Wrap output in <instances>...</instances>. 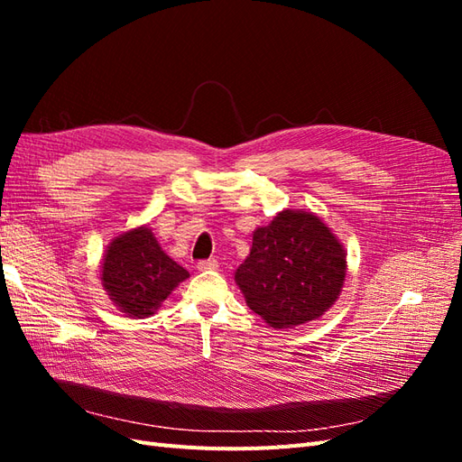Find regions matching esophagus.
<instances>
[{
  "mask_svg": "<svg viewBox=\"0 0 462 462\" xmlns=\"http://www.w3.org/2000/svg\"><path fill=\"white\" fill-rule=\"evenodd\" d=\"M199 270H217V260L216 258H208L199 262Z\"/></svg>",
  "mask_w": 462,
  "mask_h": 462,
  "instance_id": "esophagus-1",
  "label": "esophagus"
}]
</instances>
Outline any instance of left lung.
<instances>
[{
  "instance_id": "left-lung-1",
  "label": "left lung",
  "mask_w": 462,
  "mask_h": 462,
  "mask_svg": "<svg viewBox=\"0 0 462 462\" xmlns=\"http://www.w3.org/2000/svg\"><path fill=\"white\" fill-rule=\"evenodd\" d=\"M346 273L341 243L314 214H277L253 236L235 282L248 309L272 328H292L324 314L337 300Z\"/></svg>"
}]
</instances>
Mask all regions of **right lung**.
<instances>
[{"label":"right lung","instance_id":"right-lung-1","mask_svg":"<svg viewBox=\"0 0 462 462\" xmlns=\"http://www.w3.org/2000/svg\"><path fill=\"white\" fill-rule=\"evenodd\" d=\"M102 285L119 309L134 318H144L170 297L189 277V272L167 256L148 227L119 235L109 245Z\"/></svg>","mask_w":462,"mask_h":462}]
</instances>
